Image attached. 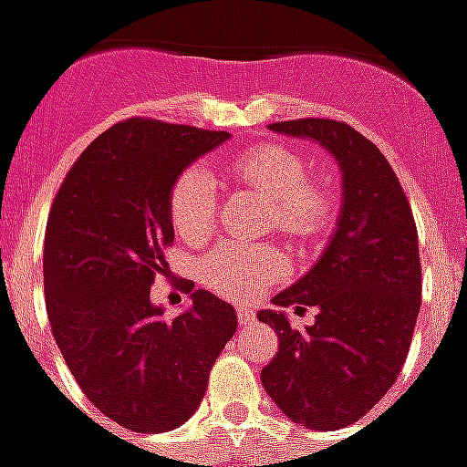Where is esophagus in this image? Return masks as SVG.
Wrapping results in <instances>:
<instances>
[{
	"instance_id": "obj_1",
	"label": "esophagus",
	"mask_w": 467,
	"mask_h": 467,
	"mask_svg": "<svg viewBox=\"0 0 467 467\" xmlns=\"http://www.w3.org/2000/svg\"><path fill=\"white\" fill-rule=\"evenodd\" d=\"M237 320H240V325H253V320H254V315H253V310H250V307H237Z\"/></svg>"
}]
</instances>
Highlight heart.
I'll list each match as a JSON object with an SVG mask.
<instances>
[{
	"instance_id": "heart-1",
	"label": "heart",
	"mask_w": 467,
	"mask_h": 467,
	"mask_svg": "<svg viewBox=\"0 0 467 467\" xmlns=\"http://www.w3.org/2000/svg\"><path fill=\"white\" fill-rule=\"evenodd\" d=\"M230 172L270 202L273 224L295 243L323 237L335 217V194L323 180H307V162L287 147H250L233 157ZM217 214V184L204 167L184 170L170 194V217L184 240L210 234ZM202 283L214 293L247 300L285 275V257L270 244L220 243L200 265Z\"/></svg>"
}]
</instances>
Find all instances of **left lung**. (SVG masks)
I'll use <instances>...</instances> for the list:
<instances>
[{
	"label": "left lung",
	"mask_w": 467,
	"mask_h": 467,
	"mask_svg": "<svg viewBox=\"0 0 467 467\" xmlns=\"http://www.w3.org/2000/svg\"><path fill=\"white\" fill-rule=\"evenodd\" d=\"M273 132L313 140L343 174L330 243L307 273L260 310L280 348L260 380L275 405L313 431L358 422L390 390L410 350L420 310V253L410 204L382 152L335 119H287ZM283 306H317L305 331Z\"/></svg>",
	"instance_id": "obj_1"
}]
</instances>
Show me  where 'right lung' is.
<instances>
[{"instance_id": "obj_1", "label": "right lung", "mask_w": 467, "mask_h": 467, "mask_svg": "<svg viewBox=\"0 0 467 467\" xmlns=\"http://www.w3.org/2000/svg\"><path fill=\"white\" fill-rule=\"evenodd\" d=\"M230 132L127 119L97 137L67 172L45 234L49 325L85 395L134 432L180 428L237 330L230 303L187 285L192 305L164 317L150 287L174 240L177 177Z\"/></svg>"}]
</instances>
